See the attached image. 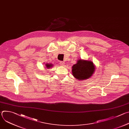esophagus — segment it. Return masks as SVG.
I'll list each match as a JSON object with an SVG mask.
<instances>
[{
    "mask_svg": "<svg viewBox=\"0 0 129 129\" xmlns=\"http://www.w3.org/2000/svg\"><path fill=\"white\" fill-rule=\"evenodd\" d=\"M60 64L61 66H64L65 65V62H63V61H61L60 62Z\"/></svg>",
    "mask_w": 129,
    "mask_h": 129,
    "instance_id": "obj_1",
    "label": "esophagus"
}]
</instances>
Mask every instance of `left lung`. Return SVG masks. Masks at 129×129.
Masks as SVG:
<instances>
[{
	"instance_id": "obj_1",
	"label": "left lung",
	"mask_w": 129,
	"mask_h": 129,
	"mask_svg": "<svg viewBox=\"0 0 129 129\" xmlns=\"http://www.w3.org/2000/svg\"><path fill=\"white\" fill-rule=\"evenodd\" d=\"M95 70V65L90 60L78 59L72 67L73 76L77 80L83 81L92 76Z\"/></svg>"
}]
</instances>
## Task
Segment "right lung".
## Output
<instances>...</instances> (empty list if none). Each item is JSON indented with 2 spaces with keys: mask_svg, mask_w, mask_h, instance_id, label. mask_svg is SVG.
<instances>
[{
  "mask_svg": "<svg viewBox=\"0 0 129 129\" xmlns=\"http://www.w3.org/2000/svg\"><path fill=\"white\" fill-rule=\"evenodd\" d=\"M53 64H49V63H46L45 64V68H46L47 69H50L51 67H52L53 66Z\"/></svg>",
  "mask_w": 129,
  "mask_h": 129,
  "instance_id": "obj_1",
  "label": "right lung"
}]
</instances>
